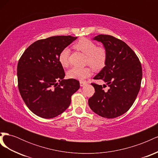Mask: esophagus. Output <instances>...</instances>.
<instances>
[{"label": "esophagus", "mask_w": 158, "mask_h": 158, "mask_svg": "<svg viewBox=\"0 0 158 158\" xmlns=\"http://www.w3.org/2000/svg\"><path fill=\"white\" fill-rule=\"evenodd\" d=\"M85 84H87V83L85 82H80V86H84V85H85Z\"/></svg>", "instance_id": "1"}]
</instances>
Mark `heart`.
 Masks as SVG:
<instances>
[{"mask_svg": "<svg viewBox=\"0 0 158 158\" xmlns=\"http://www.w3.org/2000/svg\"><path fill=\"white\" fill-rule=\"evenodd\" d=\"M74 47L86 55L85 62L95 69H101L106 64L107 52L103 47H97L95 43L87 38H82L74 44ZM70 49L65 47L60 52L58 57L59 63L65 67L69 64ZM92 74V70L89 67H73L67 73L69 78L84 80Z\"/></svg>", "mask_w": 158, "mask_h": 158, "instance_id": "obj_1", "label": "heart"}]
</instances>
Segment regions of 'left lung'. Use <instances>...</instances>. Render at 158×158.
<instances>
[{"label": "left lung", "mask_w": 158, "mask_h": 158, "mask_svg": "<svg viewBox=\"0 0 158 158\" xmlns=\"http://www.w3.org/2000/svg\"><path fill=\"white\" fill-rule=\"evenodd\" d=\"M93 40L102 42L107 52L106 66L95 76L102 85L92 83L95 93L88 99L90 109L99 116L115 118L131 107L140 89L141 63L137 55L125 42L109 35H98Z\"/></svg>", "instance_id": "1"}]
</instances>
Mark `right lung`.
Returning <instances> with one entry per match:
<instances>
[{"label":"right lung","instance_id":"obj_1","mask_svg":"<svg viewBox=\"0 0 158 158\" xmlns=\"http://www.w3.org/2000/svg\"><path fill=\"white\" fill-rule=\"evenodd\" d=\"M76 38L60 35L36 41L19 60V92L36 115L44 118L59 115L69 107L71 96L80 88L77 80H64V71L58 60L60 51Z\"/></svg>","mask_w":158,"mask_h":158}]
</instances>
